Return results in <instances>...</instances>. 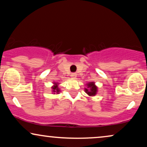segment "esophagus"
I'll return each instance as SVG.
<instances>
[{"instance_id":"34e87169","label":"esophagus","mask_w":147,"mask_h":147,"mask_svg":"<svg viewBox=\"0 0 147 147\" xmlns=\"http://www.w3.org/2000/svg\"><path fill=\"white\" fill-rule=\"evenodd\" d=\"M71 78H73V79H76V77H77V74L76 73H72L71 74Z\"/></svg>"}]
</instances>
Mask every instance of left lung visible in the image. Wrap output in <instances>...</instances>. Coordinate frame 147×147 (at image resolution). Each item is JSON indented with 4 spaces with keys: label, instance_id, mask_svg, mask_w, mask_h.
<instances>
[{
    "label": "left lung",
    "instance_id": "left-lung-1",
    "mask_svg": "<svg viewBox=\"0 0 147 147\" xmlns=\"http://www.w3.org/2000/svg\"><path fill=\"white\" fill-rule=\"evenodd\" d=\"M87 88H85L86 93L90 96H94L98 92V87L95 85L94 82H89L86 84Z\"/></svg>",
    "mask_w": 147,
    "mask_h": 147
}]
</instances>
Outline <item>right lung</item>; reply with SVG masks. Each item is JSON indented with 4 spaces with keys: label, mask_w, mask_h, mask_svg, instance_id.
Instances as JSON below:
<instances>
[{
    "label": "right lung",
    "mask_w": 147,
    "mask_h": 147,
    "mask_svg": "<svg viewBox=\"0 0 147 147\" xmlns=\"http://www.w3.org/2000/svg\"><path fill=\"white\" fill-rule=\"evenodd\" d=\"M58 85H59V83H55V82H54L53 86L51 87L52 92H53L54 94H59L60 92V89Z\"/></svg>",
    "instance_id": "1"
}]
</instances>
